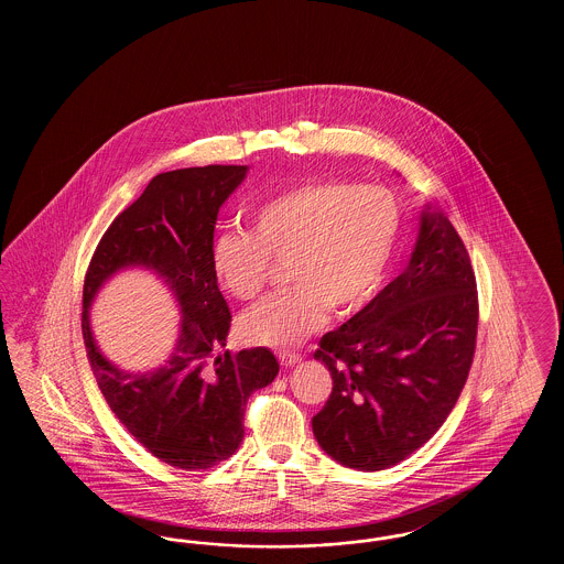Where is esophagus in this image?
I'll return each instance as SVG.
<instances>
[{
  "mask_svg": "<svg viewBox=\"0 0 564 564\" xmlns=\"http://www.w3.org/2000/svg\"><path fill=\"white\" fill-rule=\"evenodd\" d=\"M300 359H302V357H300L297 352H290V350H283V352H279V361H281V366H285V368L295 366Z\"/></svg>",
  "mask_w": 564,
  "mask_h": 564,
  "instance_id": "34e87169",
  "label": "esophagus"
}]
</instances>
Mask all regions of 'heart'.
I'll use <instances>...</instances> for the list:
<instances>
[{
    "instance_id": "obj_1",
    "label": "heart",
    "mask_w": 564,
    "mask_h": 564,
    "mask_svg": "<svg viewBox=\"0 0 564 564\" xmlns=\"http://www.w3.org/2000/svg\"><path fill=\"white\" fill-rule=\"evenodd\" d=\"M249 232L221 230L212 242L217 283L239 300L269 285L272 262H288L294 285L247 311L251 345L285 349L322 327L327 311H359L378 292L402 228L398 196L382 186L319 180L281 189L256 205Z\"/></svg>"
}]
</instances>
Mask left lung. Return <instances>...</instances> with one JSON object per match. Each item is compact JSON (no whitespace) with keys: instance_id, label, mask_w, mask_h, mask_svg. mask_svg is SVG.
Returning a JSON list of instances; mask_svg holds the SVG:
<instances>
[{"instance_id":"1","label":"left lung","mask_w":564,"mask_h":564,"mask_svg":"<svg viewBox=\"0 0 564 564\" xmlns=\"http://www.w3.org/2000/svg\"><path fill=\"white\" fill-rule=\"evenodd\" d=\"M478 313L469 253L448 217L427 207L402 274L315 350L334 380L313 416L323 451L361 471L419 451L465 387Z\"/></svg>"}]
</instances>
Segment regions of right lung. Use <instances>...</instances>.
Listing matches in <instances>:
<instances>
[{"mask_svg": "<svg viewBox=\"0 0 564 564\" xmlns=\"http://www.w3.org/2000/svg\"><path fill=\"white\" fill-rule=\"evenodd\" d=\"M245 173L239 164H209L156 175L111 221L84 276L82 336L106 402L148 453L184 471L209 469L237 453L249 395L279 375L276 357L264 347L217 355L232 315L212 269L215 219ZM127 265L156 269L183 306L178 347L143 376L111 367L87 323L98 288Z\"/></svg>", "mask_w": 564, "mask_h": 564, "instance_id": "right-lung-1", "label": "right lung"}]
</instances>
